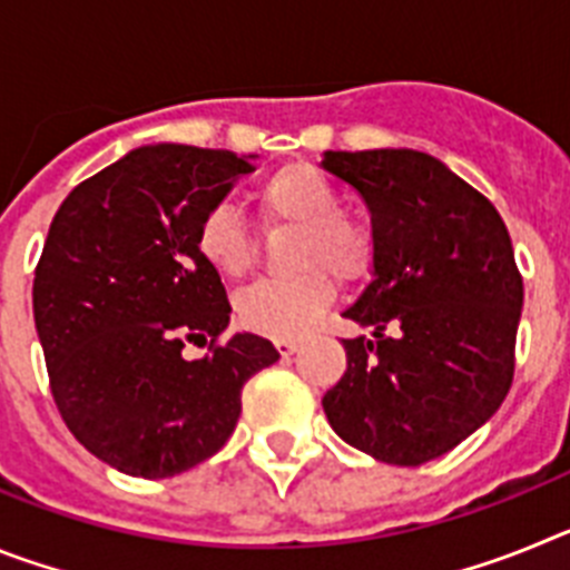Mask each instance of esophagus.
<instances>
[{"label":"esophagus","instance_id":"34e87169","mask_svg":"<svg viewBox=\"0 0 570 570\" xmlns=\"http://www.w3.org/2000/svg\"><path fill=\"white\" fill-rule=\"evenodd\" d=\"M276 351H279V356H294L296 351H299V342H296V340H279V342H276Z\"/></svg>","mask_w":570,"mask_h":570}]
</instances>
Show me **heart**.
<instances>
[{"mask_svg": "<svg viewBox=\"0 0 570 570\" xmlns=\"http://www.w3.org/2000/svg\"><path fill=\"white\" fill-rule=\"evenodd\" d=\"M265 228H294L291 279L259 282L236 296V320L268 340H302L334 305L336 279L354 285L376 265V234L362 216L342 210L328 176L288 163L265 176L254 194ZM196 250L225 279H242L256 265V236L236 210L216 205L196 228Z\"/></svg>", "mask_w": 570, "mask_h": 570, "instance_id": "heart-1", "label": "heart"}]
</instances>
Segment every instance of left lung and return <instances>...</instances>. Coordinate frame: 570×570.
<instances>
[{
  "label": "left lung",
  "instance_id": "1",
  "mask_svg": "<svg viewBox=\"0 0 570 570\" xmlns=\"http://www.w3.org/2000/svg\"><path fill=\"white\" fill-rule=\"evenodd\" d=\"M322 168L365 199L376 234L374 282L345 311L376 340H342L345 376L322 407L347 445L422 465L511 391L522 314L511 236L480 190L420 150H328Z\"/></svg>",
  "mask_w": 570,
  "mask_h": 570
}]
</instances>
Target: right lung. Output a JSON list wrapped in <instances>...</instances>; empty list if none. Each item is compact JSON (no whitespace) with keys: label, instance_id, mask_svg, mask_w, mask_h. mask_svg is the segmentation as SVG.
Returning a JSON list of instances; mask_svg holds the SVG:
<instances>
[{"label":"right lung","instance_id":"right-lung-1","mask_svg":"<svg viewBox=\"0 0 570 570\" xmlns=\"http://www.w3.org/2000/svg\"><path fill=\"white\" fill-rule=\"evenodd\" d=\"M254 163L150 145L70 190L33 276V320L68 431L116 471L165 480L234 434L242 385L279 360L268 340L223 342L230 302L196 228ZM209 342L188 363L181 347Z\"/></svg>","mask_w":570,"mask_h":570}]
</instances>
